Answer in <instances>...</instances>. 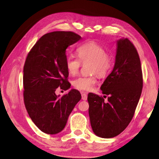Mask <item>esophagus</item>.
<instances>
[{
  "label": "esophagus",
  "mask_w": 159,
  "mask_h": 159,
  "mask_svg": "<svg viewBox=\"0 0 159 159\" xmlns=\"http://www.w3.org/2000/svg\"><path fill=\"white\" fill-rule=\"evenodd\" d=\"M82 98L84 100H86L87 98H88L87 94H86V93H85V92H82Z\"/></svg>",
  "instance_id": "obj_1"
}]
</instances>
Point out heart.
Returning <instances> with one entry per match:
<instances>
[{
	"instance_id": "b5f03b06",
	"label": "heart",
	"mask_w": 159,
	"mask_h": 159,
	"mask_svg": "<svg viewBox=\"0 0 159 159\" xmlns=\"http://www.w3.org/2000/svg\"><path fill=\"white\" fill-rule=\"evenodd\" d=\"M79 58L69 55L65 61L68 73L72 75L77 74L82 63H90V76H79L73 81L72 85L81 91L92 90L97 82V73L100 77L108 75L113 67V58L107 52L105 48L95 41H89L81 45L77 50Z\"/></svg>"
}]
</instances>
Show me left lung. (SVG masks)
<instances>
[{
    "mask_svg": "<svg viewBox=\"0 0 159 159\" xmlns=\"http://www.w3.org/2000/svg\"><path fill=\"white\" fill-rule=\"evenodd\" d=\"M143 87L140 59L134 45L127 38L117 41V55L113 71L100 87L109 95L89 93V117L94 133L103 138L121 134L129 124L140 100Z\"/></svg>",
    "mask_w": 159,
    "mask_h": 159,
    "instance_id": "obj_1",
    "label": "left lung"
}]
</instances>
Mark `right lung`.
<instances>
[{"mask_svg":"<svg viewBox=\"0 0 159 159\" xmlns=\"http://www.w3.org/2000/svg\"><path fill=\"white\" fill-rule=\"evenodd\" d=\"M81 39L73 32L58 31L42 36L28 54L24 67V100L31 119L42 132L56 134L67 124L69 115L82 96L72 89L57 96L58 87L71 84L65 61L66 49Z\"/></svg>","mask_w":159,"mask_h":159,"instance_id":"1","label":"right lung"}]
</instances>
